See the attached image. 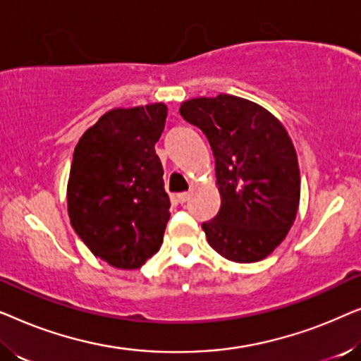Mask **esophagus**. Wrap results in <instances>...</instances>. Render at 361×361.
<instances>
[{"label":"esophagus","mask_w":361,"mask_h":361,"mask_svg":"<svg viewBox=\"0 0 361 361\" xmlns=\"http://www.w3.org/2000/svg\"><path fill=\"white\" fill-rule=\"evenodd\" d=\"M189 197H190L189 192H180V194L176 195V200L179 202V204H185V202L189 200Z\"/></svg>","instance_id":"1"}]
</instances>
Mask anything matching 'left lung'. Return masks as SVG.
Wrapping results in <instances>:
<instances>
[{
  "label": "left lung",
  "mask_w": 361,
  "mask_h": 361,
  "mask_svg": "<svg viewBox=\"0 0 361 361\" xmlns=\"http://www.w3.org/2000/svg\"><path fill=\"white\" fill-rule=\"evenodd\" d=\"M179 111L204 131L215 157L221 205L202 224L207 241L235 263L264 259L298 215L300 172L293 140L278 118L241 97L190 98Z\"/></svg>",
  "instance_id": "8db88e82"
}]
</instances>
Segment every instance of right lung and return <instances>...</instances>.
<instances>
[{"label": "right lung", "mask_w": 361, "mask_h": 361, "mask_svg": "<svg viewBox=\"0 0 361 361\" xmlns=\"http://www.w3.org/2000/svg\"><path fill=\"white\" fill-rule=\"evenodd\" d=\"M167 106L113 108L78 140L67 184L72 228L113 268H141L157 253L169 220V195L154 145Z\"/></svg>", "instance_id": "1"}]
</instances>
